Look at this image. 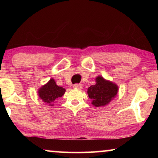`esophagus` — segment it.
<instances>
[{"label": "esophagus", "mask_w": 158, "mask_h": 158, "mask_svg": "<svg viewBox=\"0 0 158 158\" xmlns=\"http://www.w3.org/2000/svg\"><path fill=\"white\" fill-rule=\"evenodd\" d=\"M73 88L77 89H81L82 88V85L81 84H75L73 85Z\"/></svg>", "instance_id": "obj_1"}]
</instances>
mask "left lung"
Returning <instances> with one entry per match:
<instances>
[{"instance_id": "8db88e82", "label": "left lung", "mask_w": 158, "mask_h": 158, "mask_svg": "<svg viewBox=\"0 0 158 158\" xmlns=\"http://www.w3.org/2000/svg\"><path fill=\"white\" fill-rule=\"evenodd\" d=\"M96 84L88 89V94L91 99L92 104L95 106H105L110 102L118 93V86L103 77H98L95 79Z\"/></svg>"}]
</instances>
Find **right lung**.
<instances>
[{"mask_svg": "<svg viewBox=\"0 0 158 158\" xmlns=\"http://www.w3.org/2000/svg\"><path fill=\"white\" fill-rule=\"evenodd\" d=\"M65 89L63 87H60L56 84V81L53 79H51L47 84L43 85L41 89H40L38 94L44 102L51 106L53 105L56 99L60 98L64 95Z\"/></svg>", "mask_w": 158, "mask_h": 158, "instance_id": "add662e5", "label": "right lung"}]
</instances>
